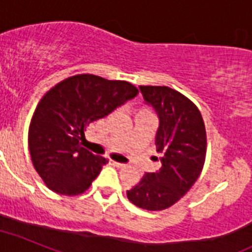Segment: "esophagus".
<instances>
[{
	"mask_svg": "<svg viewBox=\"0 0 252 252\" xmlns=\"http://www.w3.org/2000/svg\"><path fill=\"white\" fill-rule=\"evenodd\" d=\"M110 164H111V165L113 166H115V168H118V169H123L124 168V164H122V162H116V161H114V160H110Z\"/></svg>",
	"mask_w": 252,
	"mask_h": 252,
	"instance_id": "1",
	"label": "esophagus"
}]
</instances>
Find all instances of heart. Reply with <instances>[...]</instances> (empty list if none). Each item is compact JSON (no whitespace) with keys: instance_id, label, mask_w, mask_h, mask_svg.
Here are the masks:
<instances>
[{"instance_id":"heart-1","label":"heart","mask_w":252,"mask_h":252,"mask_svg":"<svg viewBox=\"0 0 252 252\" xmlns=\"http://www.w3.org/2000/svg\"><path fill=\"white\" fill-rule=\"evenodd\" d=\"M139 113H147V111H146V110H141Z\"/></svg>"}]
</instances>
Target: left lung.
I'll list each match as a JSON object with an SVG mask.
<instances>
[{"instance_id":"obj_1","label":"left lung","mask_w":252,"mask_h":252,"mask_svg":"<svg viewBox=\"0 0 252 252\" xmlns=\"http://www.w3.org/2000/svg\"><path fill=\"white\" fill-rule=\"evenodd\" d=\"M158 115L156 147L161 166L145 173L126 196L136 206L158 211L179 201L197 181L206 158V129L198 107L188 97L165 86H139Z\"/></svg>"}]
</instances>
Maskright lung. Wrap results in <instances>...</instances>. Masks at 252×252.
<instances>
[{
  "label": "right lung",
  "mask_w": 252,
  "mask_h": 252,
  "mask_svg": "<svg viewBox=\"0 0 252 252\" xmlns=\"http://www.w3.org/2000/svg\"><path fill=\"white\" fill-rule=\"evenodd\" d=\"M137 94L126 80L77 74L43 94L32 116L28 145L34 169L51 191L77 196L90 188L107 160L82 147L84 130Z\"/></svg>",
  "instance_id": "1"
}]
</instances>
